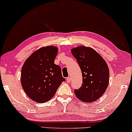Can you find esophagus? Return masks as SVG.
<instances>
[{"mask_svg":"<svg viewBox=\"0 0 132 132\" xmlns=\"http://www.w3.org/2000/svg\"><path fill=\"white\" fill-rule=\"evenodd\" d=\"M66 80L68 83H69L70 82V81H71V78H70V77H67V78L66 79Z\"/></svg>","mask_w":132,"mask_h":132,"instance_id":"1","label":"esophagus"}]
</instances>
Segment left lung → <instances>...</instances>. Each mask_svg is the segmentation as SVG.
Instances as JSON below:
<instances>
[{
  "label": "left lung",
  "mask_w": 132,
  "mask_h": 132,
  "mask_svg": "<svg viewBox=\"0 0 132 132\" xmlns=\"http://www.w3.org/2000/svg\"><path fill=\"white\" fill-rule=\"evenodd\" d=\"M82 75V85L75 89L76 96L84 102L91 103L104 93L109 84V71L104 59L93 48L79 46L71 49Z\"/></svg>",
  "instance_id": "1"
}]
</instances>
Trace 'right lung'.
I'll list each match as a JSON object with an SVG mask.
<instances>
[{"label":"right lung","mask_w":132,"mask_h":132,"mask_svg":"<svg viewBox=\"0 0 132 132\" xmlns=\"http://www.w3.org/2000/svg\"><path fill=\"white\" fill-rule=\"evenodd\" d=\"M57 52L56 47H43L31 54L23 64L21 86L34 102L41 103L48 102L65 80L60 67L54 63Z\"/></svg>","instance_id":"1"}]
</instances>
